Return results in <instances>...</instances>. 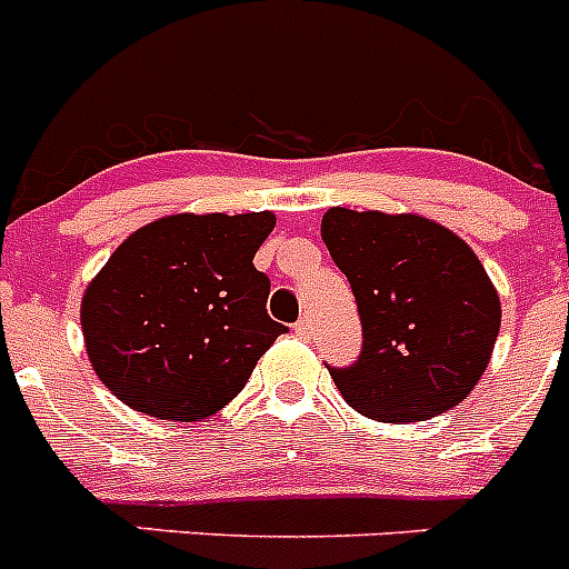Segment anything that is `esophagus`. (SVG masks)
Instances as JSON below:
<instances>
[{
	"label": "esophagus",
	"mask_w": 569,
	"mask_h": 569,
	"mask_svg": "<svg viewBox=\"0 0 569 569\" xmlns=\"http://www.w3.org/2000/svg\"><path fill=\"white\" fill-rule=\"evenodd\" d=\"M293 330H296V336H299V339H310V330H313V321L310 319H299L293 325Z\"/></svg>",
	"instance_id": "obj_1"
}]
</instances>
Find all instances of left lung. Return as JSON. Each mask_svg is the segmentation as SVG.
Wrapping results in <instances>:
<instances>
[{"label":"left lung","instance_id":"left-lung-1","mask_svg":"<svg viewBox=\"0 0 569 569\" xmlns=\"http://www.w3.org/2000/svg\"><path fill=\"white\" fill-rule=\"evenodd\" d=\"M321 239L353 288L365 347L336 387L361 416L421 421L465 401L490 365L499 290L461 236L419 213L330 208Z\"/></svg>","mask_w":569,"mask_h":569}]
</instances>
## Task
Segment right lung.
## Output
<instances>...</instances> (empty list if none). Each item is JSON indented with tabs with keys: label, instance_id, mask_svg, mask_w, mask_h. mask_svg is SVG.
<instances>
[{
	"label": "right lung",
	"instance_id": "right-lung-1",
	"mask_svg": "<svg viewBox=\"0 0 569 569\" xmlns=\"http://www.w3.org/2000/svg\"><path fill=\"white\" fill-rule=\"evenodd\" d=\"M276 228L259 213H173L133 230L84 288L90 367L136 413L199 421L248 385L284 333L264 310L253 256Z\"/></svg>",
	"mask_w": 569,
	"mask_h": 569
}]
</instances>
